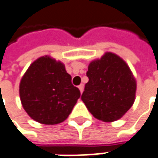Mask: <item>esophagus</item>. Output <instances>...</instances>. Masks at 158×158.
Returning <instances> with one entry per match:
<instances>
[{
	"instance_id": "1",
	"label": "esophagus",
	"mask_w": 158,
	"mask_h": 158,
	"mask_svg": "<svg viewBox=\"0 0 158 158\" xmlns=\"http://www.w3.org/2000/svg\"><path fill=\"white\" fill-rule=\"evenodd\" d=\"M79 91H80V93H82L83 92V90H84V85L83 84H80L79 86Z\"/></svg>"
}]
</instances>
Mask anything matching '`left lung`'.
<instances>
[{"label":"left lung","instance_id":"8db88e82","mask_svg":"<svg viewBox=\"0 0 158 158\" xmlns=\"http://www.w3.org/2000/svg\"><path fill=\"white\" fill-rule=\"evenodd\" d=\"M88 82L81 99L91 114L103 122H114L132 106L136 80L131 69L121 57L106 52L92 60L87 71Z\"/></svg>","mask_w":158,"mask_h":158}]
</instances>
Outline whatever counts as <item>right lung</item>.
Listing matches in <instances>:
<instances>
[{"label":"right lung","instance_id":"add662e5","mask_svg":"<svg viewBox=\"0 0 158 158\" xmlns=\"http://www.w3.org/2000/svg\"><path fill=\"white\" fill-rule=\"evenodd\" d=\"M19 97L24 110L33 120L52 125L68 118L80 91L72 85L64 64L45 55L35 60L25 72Z\"/></svg>","mask_w":158,"mask_h":158}]
</instances>
